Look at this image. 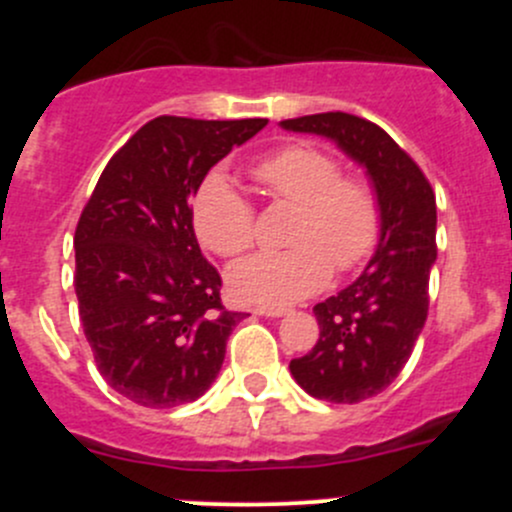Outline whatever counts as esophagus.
I'll return each mask as SVG.
<instances>
[{"instance_id": "esophagus-1", "label": "esophagus", "mask_w": 512, "mask_h": 512, "mask_svg": "<svg viewBox=\"0 0 512 512\" xmlns=\"http://www.w3.org/2000/svg\"><path fill=\"white\" fill-rule=\"evenodd\" d=\"M255 314H260V317H270V319H277V317H285L287 309L285 307H257Z\"/></svg>"}]
</instances>
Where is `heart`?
Wrapping results in <instances>:
<instances>
[{"mask_svg":"<svg viewBox=\"0 0 512 512\" xmlns=\"http://www.w3.org/2000/svg\"><path fill=\"white\" fill-rule=\"evenodd\" d=\"M262 188L297 208L285 252H260L227 270L232 297L262 307H285L327 285L332 267L349 272L374 252L381 208L361 178H342L329 153L287 146L252 168ZM200 242L223 257L242 255L255 240V213L223 170H213L193 200Z\"/></svg>","mask_w":512,"mask_h":512,"instance_id":"obj_1","label":"heart"}]
</instances>
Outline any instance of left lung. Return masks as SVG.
<instances>
[{
  "instance_id": "obj_1",
  "label": "left lung",
  "mask_w": 512,
  "mask_h": 512,
  "mask_svg": "<svg viewBox=\"0 0 512 512\" xmlns=\"http://www.w3.org/2000/svg\"><path fill=\"white\" fill-rule=\"evenodd\" d=\"M285 131L332 141L366 170L379 198L381 232L364 272L314 307L319 342L289 361L309 396L356 404L381 394L409 361L426 324L436 262V195L421 168L376 123L332 111L280 121Z\"/></svg>"
}]
</instances>
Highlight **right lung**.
<instances>
[{
	"label": "right lung",
	"instance_id": "add662e5",
	"mask_svg": "<svg viewBox=\"0 0 512 512\" xmlns=\"http://www.w3.org/2000/svg\"><path fill=\"white\" fill-rule=\"evenodd\" d=\"M267 118L148 121L98 178L76 225V297L106 384L146 409H173L213 386L240 312L220 304L190 198Z\"/></svg>",
	"mask_w": 512,
	"mask_h": 512
}]
</instances>
